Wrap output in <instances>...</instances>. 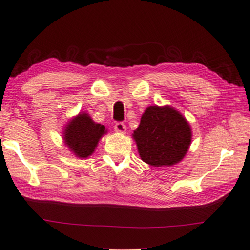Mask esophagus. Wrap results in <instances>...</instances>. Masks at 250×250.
Masks as SVG:
<instances>
[{
	"instance_id": "esophagus-1",
	"label": "esophagus",
	"mask_w": 250,
	"mask_h": 250,
	"mask_svg": "<svg viewBox=\"0 0 250 250\" xmlns=\"http://www.w3.org/2000/svg\"><path fill=\"white\" fill-rule=\"evenodd\" d=\"M115 130L119 133L125 132V125L122 121H118L115 124Z\"/></svg>"
}]
</instances>
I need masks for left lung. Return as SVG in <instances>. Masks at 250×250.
Masks as SVG:
<instances>
[{
  "label": "left lung",
  "instance_id": "1",
  "mask_svg": "<svg viewBox=\"0 0 250 250\" xmlns=\"http://www.w3.org/2000/svg\"><path fill=\"white\" fill-rule=\"evenodd\" d=\"M139 153L152 167L173 166L184 158L191 143V128L179 111L170 107H149L134 131Z\"/></svg>",
  "mask_w": 250,
  "mask_h": 250
}]
</instances>
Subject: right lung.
Here are the masks:
<instances>
[{
	"label": "right lung",
	"mask_w": 250,
	"mask_h": 250,
	"mask_svg": "<svg viewBox=\"0 0 250 250\" xmlns=\"http://www.w3.org/2000/svg\"><path fill=\"white\" fill-rule=\"evenodd\" d=\"M105 133L104 125L96 124L87 113H80L65 130L67 146L79 158H87L95 151L99 139Z\"/></svg>",
	"instance_id": "add662e5"
}]
</instances>
